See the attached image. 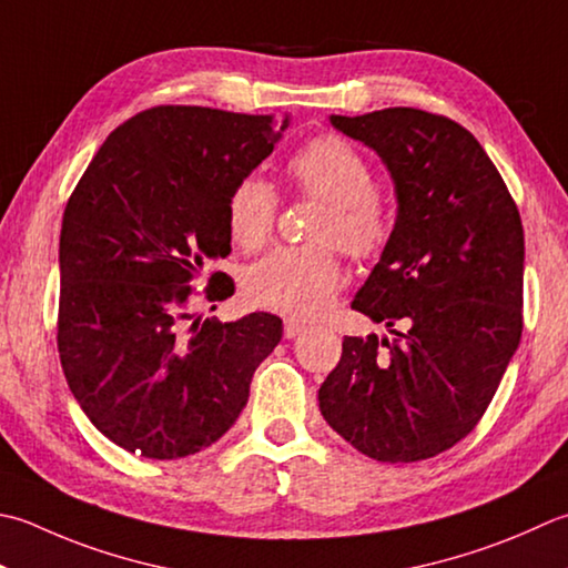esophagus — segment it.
<instances>
[{"label":"esophagus","instance_id":"1","mask_svg":"<svg viewBox=\"0 0 568 568\" xmlns=\"http://www.w3.org/2000/svg\"><path fill=\"white\" fill-rule=\"evenodd\" d=\"M305 329H307L305 322H300L295 317H287L285 325H283V335H285V339H295L297 335H303Z\"/></svg>","mask_w":568,"mask_h":568}]
</instances>
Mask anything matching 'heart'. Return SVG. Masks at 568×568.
<instances>
[{
	"label": "heart",
	"mask_w": 568,
	"mask_h": 568,
	"mask_svg": "<svg viewBox=\"0 0 568 568\" xmlns=\"http://www.w3.org/2000/svg\"><path fill=\"white\" fill-rule=\"evenodd\" d=\"M285 172L300 194L325 202L313 241L317 246H283L253 263L243 277L246 295L258 307L293 317H315L327 310L342 285L339 246L354 261L379 258L394 233V214L374 189L364 154L337 135H317L297 148ZM277 219V194L258 174L231 186L226 226L236 246L258 251L268 243ZM331 246L325 247L324 243Z\"/></svg>",
	"instance_id": "b5f03b06"
}]
</instances>
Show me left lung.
Instances as JSON below:
<instances>
[{
    "mask_svg": "<svg viewBox=\"0 0 568 568\" xmlns=\"http://www.w3.org/2000/svg\"><path fill=\"white\" fill-rule=\"evenodd\" d=\"M394 176L392 241L352 310L396 339L344 337L320 386L339 436L379 463H416L460 443L490 406L521 339L525 231L483 144L416 108L332 115Z\"/></svg>",
    "mask_w": 568,
    "mask_h": 568,
    "instance_id": "1",
    "label": "left lung"
}]
</instances>
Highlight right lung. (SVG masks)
Instances as JSON below:
<instances>
[{
	"label": "right lung",
	"instance_id": "add662e5",
	"mask_svg": "<svg viewBox=\"0 0 568 568\" xmlns=\"http://www.w3.org/2000/svg\"><path fill=\"white\" fill-rule=\"evenodd\" d=\"M287 120L142 110L110 132L65 204L61 366L83 414L128 453L174 460L216 443L283 337L271 313L221 325L196 317L192 300L233 293L221 271L194 287L211 258L231 253V186L268 158Z\"/></svg>",
	"mask_w": 568,
	"mask_h": 568
}]
</instances>
